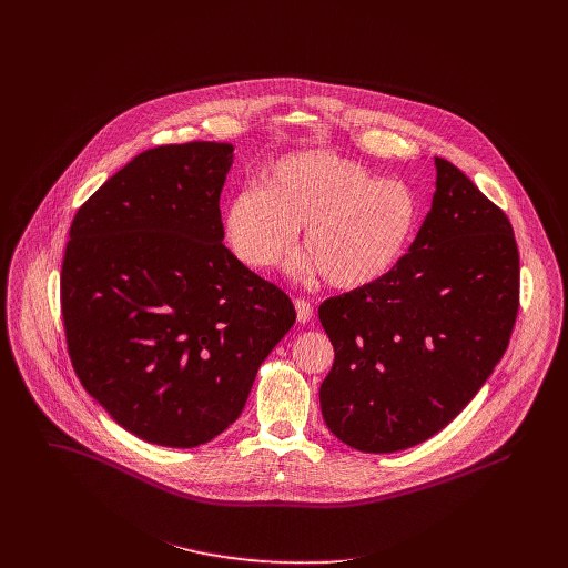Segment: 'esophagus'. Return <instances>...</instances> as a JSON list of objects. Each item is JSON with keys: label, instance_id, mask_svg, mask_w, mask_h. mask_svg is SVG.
<instances>
[{"label": "esophagus", "instance_id": "obj_1", "mask_svg": "<svg viewBox=\"0 0 568 568\" xmlns=\"http://www.w3.org/2000/svg\"><path fill=\"white\" fill-rule=\"evenodd\" d=\"M295 311H297V322L300 324H308V322H313V306H311V302H306V300H295Z\"/></svg>", "mask_w": 568, "mask_h": 568}]
</instances>
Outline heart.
<instances>
[{
    "instance_id": "b5f03b06",
    "label": "heart",
    "mask_w": 568,
    "mask_h": 568,
    "mask_svg": "<svg viewBox=\"0 0 568 568\" xmlns=\"http://www.w3.org/2000/svg\"><path fill=\"white\" fill-rule=\"evenodd\" d=\"M419 219L413 190L378 179L365 163L327 153H293L266 170L264 187L239 192L225 210L232 251L253 271L288 257L304 231L311 271L338 291H358L403 260Z\"/></svg>"
}]
</instances>
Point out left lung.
Wrapping results in <instances>:
<instances>
[{"label":"left lung","mask_w":568,"mask_h":568,"mask_svg":"<svg viewBox=\"0 0 568 568\" xmlns=\"http://www.w3.org/2000/svg\"><path fill=\"white\" fill-rule=\"evenodd\" d=\"M435 194L408 253L372 286L329 297L327 428L363 453H396L450 424L503 358L518 315L509 219L435 158Z\"/></svg>","instance_id":"8db88e82"}]
</instances>
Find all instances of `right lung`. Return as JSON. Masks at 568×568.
Listing matches in <instances>:
<instances>
[{
  "label": "right lung",
  "mask_w": 568,
  "mask_h": 568,
  "mask_svg": "<svg viewBox=\"0 0 568 568\" xmlns=\"http://www.w3.org/2000/svg\"><path fill=\"white\" fill-rule=\"evenodd\" d=\"M225 142L158 146L79 210L61 311L84 392L135 437L194 448L239 419L295 324L284 291L223 244Z\"/></svg>",
  "instance_id": "1"
}]
</instances>
